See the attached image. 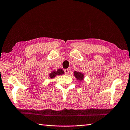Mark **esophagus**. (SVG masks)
<instances>
[{
	"mask_svg": "<svg viewBox=\"0 0 130 130\" xmlns=\"http://www.w3.org/2000/svg\"><path fill=\"white\" fill-rule=\"evenodd\" d=\"M69 72H70V70L68 69H66V70H64V73L66 74H68Z\"/></svg>",
	"mask_w": 130,
	"mask_h": 130,
	"instance_id": "esophagus-1",
	"label": "esophagus"
}]
</instances>
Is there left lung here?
I'll return each instance as SVG.
<instances>
[{"instance_id": "obj_1", "label": "left lung", "mask_w": 130, "mask_h": 130, "mask_svg": "<svg viewBox=\"0 0 130 130\" xmlns=\"http://www.w3.org/2000/svg\"><path fill=\"white\" fill-rule=\"evenodd\" d=\"M74 76L76 77L77 79L82 80L83 79V76H84V75H83V74H82V73L75 71L74 72Z\"/></svg>"}]
</instances>
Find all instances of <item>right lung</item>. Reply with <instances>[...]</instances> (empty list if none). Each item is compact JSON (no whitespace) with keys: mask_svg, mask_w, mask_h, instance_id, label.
Returning <instances> with one entry per match:
<instances>
[{"mask_svg":"<svg viewBox=\"0 0 130 130\" xmlns=\"http://www.w3.org/2000/svg\"><path fill=\"white\" fill-rule=\"evenodd\" d=\"M64 74V71L62 69H58L57 71H53L50 74V77L51 78H53L55 77L57 75H61Z\"/></svg>","mask_w":130,"mask_h":130,"instance_id":"obj_1","label":"right lung"}]
</instances>
